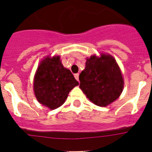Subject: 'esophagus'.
Here are the masks:
<instances>
[{"label": "esophagus", "instance_id": "obj_1", "mask_svg": "<svg viewBox=\"0 0 152 152\" xmlns=\"http://www.w3.org/2000/svg\"><path fill=\"white\" fill-rule=\"evenodd\" d=\"M79 73H76V74H74V77H75V79H76V80H77L78 82H79Z\"/></svg>", "mask_w": 152, "mask_h": 152}]
</instances>
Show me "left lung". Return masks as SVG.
I'll use <instances>...</instances> for the list:
<instances>
[{
    "mask_svg": "<svg viewBox=\"0 0 152 152\" xmlns=\"http://www.w3.org/2000/svg\"><path fill=\"white\" fill-rule=\"evenodd\" d=\"M80 87L94 104L107 107L117 100L124 90L121 70L111 54L101 53L86 58L85 68L79 74Z\"/></svg>",
    "mask_w": 152,
    "mask_h": 152,
    "instance_id": "1",
    "label": "left lung"
}]
</instances>
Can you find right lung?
<instances>
[{
	"label": "right lung",
	"instance_id": "add662e5",
	"mask_svg": "<svg viewBox=\"0 0 152 152\" xmlns=\"http://www.w3.org/2000/svg\"><path fill=\"white\" fill-rule=\"evenodd\" d=\"M33 82L37 102L51 110L63 104L70 90L79 85L70 70L63 66L59 55H48L40 61Z\"/></svg>",
	"mask_w": 152,
	"mask_h": 152
}]
</instances>
